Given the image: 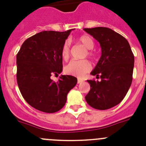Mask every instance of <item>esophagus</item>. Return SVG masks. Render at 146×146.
I'll list each match as a JSON object with an SVG mask.
<instances>
[{
    "label": "esophagus",
    "instance_id": "1",
    "mask_svg": "<svg viewBox=\"0 0 146 146\" xmlns=\"http://www.w3.org/2000/svg\"><path fill=\"white\" fill-rule=\"evenodd\" d=\"M78 84H81V83H82V82H83V80H81V79H78Z\"/></svg>",
    "mask_w": 146,
    "mask_h": 146
}]
</instances>
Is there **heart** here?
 <instances>
[{
    "label": "heart",
    "instance_id": "1",
    "mask_svg": "<svg viewBox=\"0 0 146 146\" xmlns=\"http://www.w3.org/2000/svg\"><path fill=\"white\" fill-rule=\"evenodd\" d=\"M78 41L85 48L88 49L87 51V55L92 57L94 56V54L91 50V49L94 48L95 43L92 37L88 35H82L78 38ZM61 55L64 60H68L69 58V41H65L63 44L62 50H61ZM91 68H92V65L88 60H73L65 67V72L69 75H72L78 78H82L86 73L90 71Z\"/></svg>",
    "mask_w": 146,
    "mask_h": 146
}]
</instances>
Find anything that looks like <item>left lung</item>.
<instances>
[{"label": "left lung", "mask_w": 146, "mask_h": 146, "mask_svg": "<svg viewBox=\"0 0 146 146\" xmlns=\"http://www.w3.org/2000/svg\"><path fill=\"white\" fill-rule=\"evenodd\" d=\"M100 43L101 56L90 73L101 81L87 80L90 90L85 96L92 108L105 110L120 104L132 82L134 56L126 38L111 29H84Z\"/></svg>", "instance_id": "1"}]
</instances>
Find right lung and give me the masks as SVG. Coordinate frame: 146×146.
<instances>
[{"mask_svg": "<svg viewBox=\"0 0 146 146\" xmlns=\"http://www.w3.org/2000/svg\"><path fill=\"white\" fill-rule=\"evenodd\" d=\"M43 31L28 38L17 54V81L23 98L29 105L46 113L64 106L67 95L77 78L61 75L57 82L50 78L62 71L61 50L70 33Z\"/></svg>", "mask_w": 146, "mask_h": 146, "instance_id": "obj_1", "label": "right lung"}]
</instances>
